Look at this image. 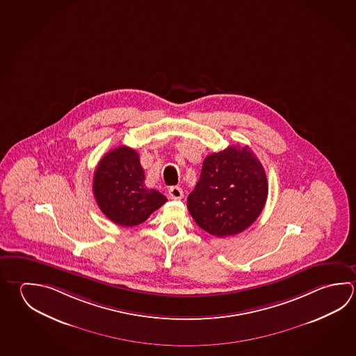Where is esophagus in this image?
I'll use <instances>...</instances> for the list:
<instances>
[{"label":"esophagus","mask_w":356,"mask_h":356,"mask_svg":"<svg viewBox=\"0 0 356 356\" xmlns=\"http://www.w3.org/2000/svg\"><path fill=\"white\" fill-rule=\"evenodd\" d=\"M169 198L172 200H181L183 198V189L181 187H170L168 191Z\"/></svg>","instance_id":"1"}]
</instances>
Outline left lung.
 <instances>
[{
    "instance_id": "8db88e82",
    "label": "left lung",
    "mask_w": 356,
    "mask_h": 356,
    "mask_svg": "<svg viewBox=\"0 0 356 356\" xmlns=\"http://www.w3.org/2000/svg\"><path fill=\"white\" fill-rule=\"evenodd\" d=\"M265 169L247 145L208 155L201 177L188 195L195 223L216 237L233 236L251 226L265 207Z\"/></svg>"
}]
</instances>
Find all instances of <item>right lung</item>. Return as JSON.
Returning <instances> with one entry per match:
<instances>
[{
  "mask_svg": "<svg viewBox=\"0 0 356 356\" xmlns=\"http://www.w3.org/2000/svg\"><path fill=\"white\" fill-rule=\"evenodd\" d=\"M139 154L129 147H118L104 155L97 164L92 192L97 206L111 222L134 227L148 220L167 198L144 184Z\"/></svg>",
  "mask_w": 356,
  "mask_h": 356,
  "instance_id": "add662e5",
  "label": "right lung"
}]
</instances>
